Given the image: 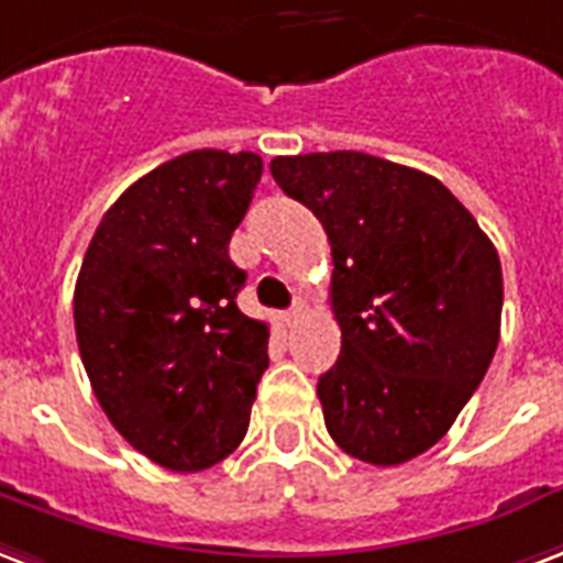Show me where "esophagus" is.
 <instances>
[{
	"instance_id": "34e87169",
	"label": "esophagus",
	"mask_w": 563,
	"mask_h": 563,
	"mask_svg": "<svg viewBox=\"0 0 563 563\" xmlns=\"http://www.w3.org/2000/svg\"><path fill=\"white\" fill-rule=\"evenodd\" d=\"M301 310H303V303H301V301H295L292 307H289V310H286V313H283V322H286V324H292L295 319H298V316H301Z\"/></svg>"
}]
</instances>
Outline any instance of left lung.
<instances>
[{"label":"left lung","instance_id":"8db88e82","mask_svg":"<svg viewBox=\"0 0 563 563\" xmlns=\"http://www.w3.org/2000/svg\"><path fill=\"white\" fill-rule=\"evenodd\" d=\"M286 197L322 220L343 334L319 376L331 439L369 465L430 451L493 364L501 262L439 178L364 152L274 157Z\"/></svg>","mask_w":563,"mask_h":563}]
</instances>
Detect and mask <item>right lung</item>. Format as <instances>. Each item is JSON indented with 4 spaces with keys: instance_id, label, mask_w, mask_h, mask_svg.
I'll list each match as a JSON object with an SVG mask.
<instances>
[{
    "instance_id": "obj_1",
    "label": "right lung",
    "mask_w": 563,
    "mask_h": 563,
    "mask_svg": "<svg viewBox=\"0 0 563 563\" xmlns=\"http://www.w3.org/2000/svg\"><path fill=\"white\" fill-rule=\"evenodd\" d=\"M262 178L253 152L178 154L101 218L74 289L91 390L124 441L169 472L235 451L268 369V324L239 310L229 239Z\"/></svg>"
}]
</instances>
